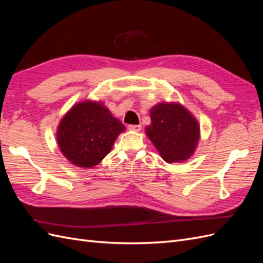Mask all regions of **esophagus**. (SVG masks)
<instances>
[{"mask_svg": "<svg viewBox=\"0 0 263 263\" xmlns=\"http://www.w3.org/2000/svg\"><path fill=\"white\" fill-rule=\"evenodd\" d=\"M128 129L134 130V132H139L141 129V125H129Z\"/></svg>", "mask_w": 263, "mask_h": 263, "instance_id": "esophagus-1", "label": "esophagus"}]
</instances>
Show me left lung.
Returning a JSON list of instances; mask_svg holds the SVG:
<instances>
[{"label": "left lung", "instance_id": "obj_1", "mask_svg": "<svg viewBox=\"0 0 263 263\" xmlns=\"http://www.w3.org/2000/svg\"><path fill=\"white\" fill-rule=\"evenodd\" d=\"M146 135L165 162H183L194 154L200 140L196 118L179 103H159L150 109Z\"/></svg>", "mask_w": 263, "mask_h": 263}]
</instances>
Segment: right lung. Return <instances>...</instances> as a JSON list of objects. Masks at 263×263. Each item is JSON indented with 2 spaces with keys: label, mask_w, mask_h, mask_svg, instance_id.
<instances>
[{
  "label": "right lung",
  "mask_w": 263,
  "mask_h": 263,
  "mask_svg": "<svg viewBox=\"0 0 263 263\" xmlns=\"http://www.w3.org/2000/svg\"><path fill=\"white\" fill-rule=\"evenodd\" d=\"M125 129L122 122L101 102L83 101L61 118L57 141L62 155L71 163L89 169L109 154L117 136Z\"/></svg>",
  "instance_id": "add662e5"
}]
</instances>
